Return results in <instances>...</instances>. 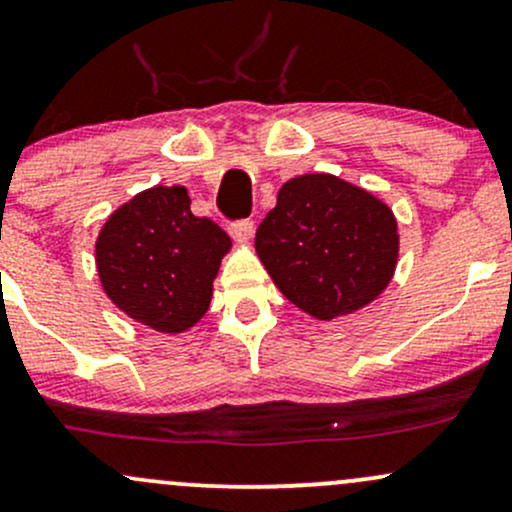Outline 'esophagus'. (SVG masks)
Wrapping results in <instances>:
<instances>
[{
  "instance_id": "1",
  "label": "esophagus",
  "mask_w": 512,
  "mask_h": 512,
  "mask_svg": "<svg viewBox=\"0 0 512 512\" xmlns=\"http://www.w3.org/2000/svg\"><path fill=\"white\" fill-rule=\"evenodd\" d=\"M230 234L237 239V242H249V239L254 237V222L251 220L234 222V225L230 227Z\"/></svg>"
}]
</instances>
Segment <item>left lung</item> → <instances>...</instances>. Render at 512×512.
<instances>
[{
    "label": "left lung",
    "mask_w": 512,
    "mask_h": 512,
    "mask_svg": "<svg viewBox=\"0 0 512 512\" xmlns=\"http://www.w3.org/2000/svg\"><path fill=\"white\" fill-rule=\"evenodd\" d=\"M398 249L393 210L333 174L282 184L256 230V254L275 287L318 321L374 302L393 280Z\"/></svg>",
    "instance_id": "left-lung-1"
}]
</instances>
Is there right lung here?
Returning <instances> with one entry per match:
<instances>
[{
    "label": "right lung",
    "mask_w": 512,
    "mask_h": 512,
    "mask_svg": "<svg viewBox=\"0 0 512 512\" xmlns=\"http://www.w3.org/2000/svg\"><path fill=\"white\" fill-rule=\"evenodd\" d=\"M230 237L191 213L184 186H153L107 218L95 242L102 290L117 309L158 333L201 321Z\"/></svg>",
    "instance_id": "obj_1"
}]
</instances>
